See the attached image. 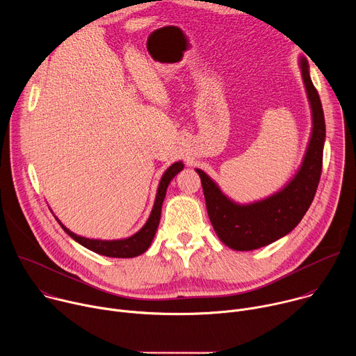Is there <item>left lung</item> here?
<instances>
[{"mask_svg":"<svg viewBox=\"0 0 356 356\" xmlns=\"http://www.w3.org/2000/svg\"><path fill=\"white\" fill-rule=\"evenodd\" d=\"M300 69L310 101L313 128L300 169L282 190L264 200L238 204L221 191L209 175L195 169L201 179L214 231L234 250L258 249L291 232L307 213L316 195L323 169L325 121L306 58H300Z\"/></svg>","mask_w":356,"mask_h":356,"instance_id":"8db88e82","label":"left lung"}]
</instances>
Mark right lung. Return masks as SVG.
<instances>
[{"instance_id": "add662e5", "label": "right lung", "mask_w": 356, "mask_h": 356, "mask_svg": "<svg viewBox=\"0 0 356 356\" xmlns=\"http://www.w3.org/2000/svg\"><path fill=\"white\" fill-rule=\"evenodd\" d=\"M183 168H184V165L181 162H176L163 173V176L159 181L154 209H152V213H150L146 224L136 234H134L129 238L114 239V241L90 239V238H84V236H80V235L72 232L58 218L56 220L67 235H70L76 242H79L84 248L98 253V255L108 257V258H135V257H139V255H142L143 252H146V249L150 246L152 241H154V236L156 234V229H158V225H159V221H161V211H162V204H163V200H165V195H166L168 186L172 181V179L180 170H183Z\"/></svg>"}]
</instances>
